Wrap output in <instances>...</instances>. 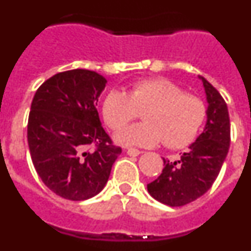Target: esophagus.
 I'll use <instances>...</instances> for the list:
<instances>
[{
  "label": "esophagus",
  "instance_id": "esophagus-1",
  "mask_svg": "<svg viewBox=\"0 0 251 251\" xmlns=\"http://www.w3.org/2000/svg\"><path fill=\"white\" fill-rule=\"evenodd\" d=\"M127 153L129 154V156H138V154H141L142 152L139 150H137V148H128Z\"/></svg>",
  "mask_w": 251,
  "mask_h": 251
}]
</instances>
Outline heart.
Segmentation results:
<instances>
[{
    "mask_svg": "<svg viewBox=\"0 0 251 251\" xmlns=\"http://www.w3.org/2000/svg\"><path fill=\"white\" fill-rule=\"evenodd\" d=\"M145 113V123L134 124L117 136L124 146L168 148L191 145L205 123V101L165 77L134 81L128 92L112 90L103 103V117L112 130H119Z\"/></svg>",
    "mask_w": 251,
    "mask_h": 251,
    "instance_id": "1",
    "label": "heart"
}]
</instances>
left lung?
Listing matches in <instances>:
<instances>
[{
    "instance_id": "8db88e82",
    "label": "left lung",
    "mask_w": 251,
    "mask_h": 251,
    "mask_svg": "<svg viewBox=\"0 0 251 251\" xmlns=\"http://www.w3.org/2000/svg\"><path fill=\"white\" fill-rule=\"evenodd\" d=\"M202 80L207 95V122L190 151L178 161L163 158L162 174L148 183V192L165 205L183 206L202 196L215 182L230 146V119L221 94Z\"/></svg>"
}]
</instances>
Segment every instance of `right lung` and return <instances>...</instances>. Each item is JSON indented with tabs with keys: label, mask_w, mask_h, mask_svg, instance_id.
<instances>
[{
	"label": "right lung",
	"mask_w": 251,
	"mask_h": 251,
	"mask_svg": "<svg viewBox=\"0 0 251 251\" xmlns=\"http://www.w3.org/2000/svg\"><path fill=\"white\" fill-rule=\"evenodd\" d=\"M105 84L93 70L57 73L39 86L31 103V159L43 182L66 200L99 194L122 152L101 127L97 110Z\"/></svg>",
	"instance_id": "obj_1"
}]
</instances>
